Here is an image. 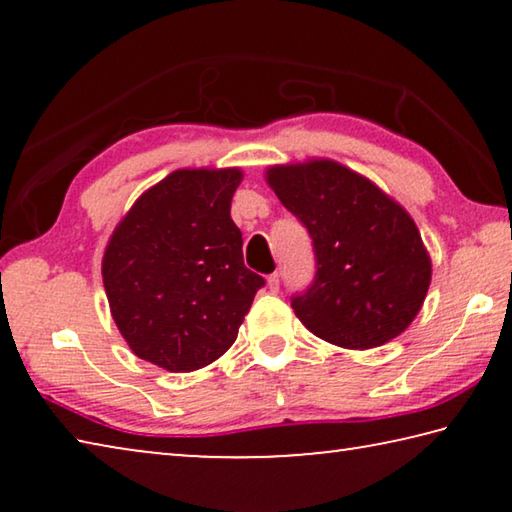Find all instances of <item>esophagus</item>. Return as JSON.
<instances>
[{
    "mask_svg": "<svg viewBox=\"0 0 512 512\" xmlns=\"http://www.w3.org/2000/svg\"><path fill=\"white\" fill-rule=\"evenodd\" d=\"M268 289H271L273 293L280 291V273H273L271 277H268Z\"/></svg>",
    "mask_w": 512,
    "mask_h": 512,
    "instance_id": "34e87169",
    "label": "esophagus"
}]
</instances>
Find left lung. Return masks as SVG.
<instances>
[{"label":"left lung","instance_id":"1","mask_svg":"<svg viewBox=\"0 0 512 512\" xmlns=\"http://www.w3.org/2000/svg\"><path fill=\"white\" fill-rule=\"evenodd\" d=\"M266 183L314 246V282L291 298L300 323L348 350L400 336L431 282V259L409 212L334 160L271 167Z\"/></svg>","mask_w":512,"mask_h":512}]
</instances>
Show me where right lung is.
<instances>
[{
	"instance_id": "add662e5",
	"label": "right lung",
	"mask_w": 512,
	"mask_h": 512,
	"mask_svg": "<svg viewBox=\"0 0 512 512\" xmlns=\"http://www.w3.org/2000/svg\"><path fill=\"white\" fill-rule=\"evenodd\" d=\"M239 169H178L137 198L112 232L103 287L137 357L171 372L235 343L264 277L246 268L230 203Z\"/></svg>"
}]
</instances>
